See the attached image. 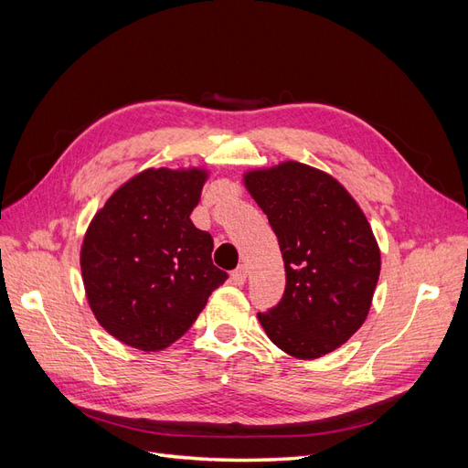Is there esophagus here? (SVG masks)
Masks as SVG:
<instances>
[{
  "label": "esophagus",
  "mask_w": 468,
  "mask_h": 468,
  "mask_svg": "<svg viewBox=\"0 0 468 468\" xmlns=\"http://www.w3.org/2000/svg\"><path fill=\"white\" fill-rule=\"evenodd\" d=\"M230 279H232V282L234 285H244L246 282V279H248V269H246V265H239L236 271H232V275H230Z\"/></svg>",
  "instance_id": "obj_1"
}]
</instances>
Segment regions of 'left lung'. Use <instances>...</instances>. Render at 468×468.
I'll list each match as a JSON object with an SVG mask.
<instances>
[{"label":"left lung","instance_id":"left-lung-1","mask_svg":"<svg viewBox=\"0 0 468 468\" xmlns=\"http://www.w3.org/2000/svg\"><path fill=\"white\" fill-rule=\"evenodd\" d=\"M285 261V294L258 314L267 337L296 359H318L356 334L373 303L380 250L363 210L322 169L282 162L244 174Z\"/></svg>","mask_w":468,"mask_h":468}]
</instances>
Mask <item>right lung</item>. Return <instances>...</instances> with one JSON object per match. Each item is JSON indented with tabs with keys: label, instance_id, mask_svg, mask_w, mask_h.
I'll list each match as a JSON object with an SVG mask.
<instances>
[{
	"label": "right lung",
	"instance_id": "right-lung-1",
	"mask_svg": "<svg viewBox=\"0 0 468 468\" xmlns=\"http://www.w3.org/2000/svg\"><path fill=\"white\" fill-rule=\"evenodd\" d=\"M203 167H150L112 193L83 236L80 265L93 316L121 344L160 351L186 334L229 279L212 265V236L189 215Z\"/></svg>",
	"mask_w": 468,
	"mask_h": 468
}]
</instances>
